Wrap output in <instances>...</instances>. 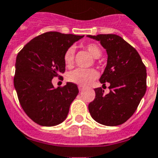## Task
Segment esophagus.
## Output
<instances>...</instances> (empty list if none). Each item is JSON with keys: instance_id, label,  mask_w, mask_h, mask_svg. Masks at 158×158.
I'll return each mask as SVG.
<instances>
[{"instance_id": "1", "label": "esophagus", "mask_w": 158, "mask_h": 158, "mask_svg": "<svg viewBox=\"0 0 158 158\" xmlns=\"http://www.w3.org/2000/svg\"><path fill=\"white\" fill-rule=\"evenodd\" d=\"M78 89H79V91H80V92H81V91H83L84 87H83V86H78Z\"/></svg>"}]
</instances>
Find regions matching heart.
<instances>
[{
  "label": "heart",
  "instance_id": "1",
  "mask_svg": "<svg viewBox=\"0 0 158 158\" xmlns=\"http://www.w3.org/2000/svg\"><path fill=\"white\" fill-rule=\"evenodd\" d=\"M86 51L94 58H99L102 55V50L97 44L89 43L85 46ZM64 64L66 67H72L74 63V50L73 48H68L63 55ZM97 72L93 68L83 69L77 68L67 74V80L72 83L77 84L81 86H89L92 81L97 77Z\"/></svg>",
  "mask_w": 158,
  "mask_h": 158
}]
</instances>
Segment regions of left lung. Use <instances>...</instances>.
Segmentation results:
<instances>
[{"mask_svg":"<svg viewBox=\"0 0 158 158\" xmlns=\"http://www.w3.org/2000/svg\"><path fill=\"white\" fill-rule=\"evenodd\" d=\"M99 41L107 53V64L100 82L110 83V92L95 89L96 97L89 103L93 119L105 126H118L127 122L137 110L147 90V70L133 47L115 34L87 35Z\"/></svg>","mask_w":158,"mask_h":158,"instance_id":"1","label":"left lung"}]
</instances>
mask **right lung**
Returning a JSON list of instances; mask_svg holds the SVG:
<instances>
[{
	"label": "right lung",
	"instance_id": "1",
	"mask_svg": "<svg viewBox=\"0 0 158 158\" xmlns=\"http://www.w3.org/2000/svg\"><path fill=\"white\" fill-rule=\"evenodd\" d=\"M83 36L48 31L30 41L17 54L14 86L26 114L39 125H58L67 117L79 92L77 86L67 82L55 88L52 80L65 72L64 53Z\"/></svg>",
	"mask_w": 158,
	"mask_h": 158
}]
</instances>
